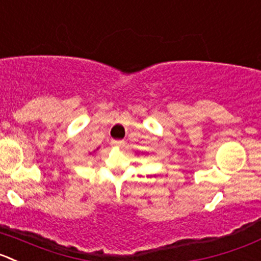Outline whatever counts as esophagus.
Returning a JSON list of instances; mask_svg holds the SVG:
<instances>
[{
  "label": "esophagus",
  "instance_id": "1",
  "mask_svg": "<svg viewBox=\"0 0 261 261\" xmlns=\"http://www.w3.org/2000/svg\"><path fill=\"white\" fill-rule=\"evenodd\" d=\"M111 144L116 148H122L125 145V142L123 140H112Z\"/></svg>",
  "mask_w": 261,
  "mask_h": 261
}]
</instances>
